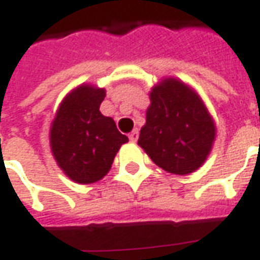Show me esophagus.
Segmentation results:
<instances>
[{"mask_svg":"<svg viewBox=\"0 0 260 260\" xmlns=\"http://www.w3.org/2000/svg\"><path fill=\"white\" fill-rule=\"evenodd\" d=\"M128 139H130V141L136 143V141H137V139H139V130H137V128H136V130H133L132 133L128 134Z\"/></svg>","mask_w":260,"mask_h":260,"instance_id":"obj_1","label":"esophagus"}]
</instances>
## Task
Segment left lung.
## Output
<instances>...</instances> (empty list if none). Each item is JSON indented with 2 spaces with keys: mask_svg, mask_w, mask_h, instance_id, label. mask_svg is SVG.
<instances>
[{
  "mask_svg": "<svg viewBox=\"0 0 260 260\" xmlns=\"http://www.w3.org/2000/svg\"><path fill=\"white\" fill-rule=\"evenodd\" d=\"M139 146L167 173H194L207 160L216 128L201 98L181 80L167 78L154 86Z\"/></svg>",
  "mask_w": 260,
  "mask_h": 260,
  "instance_id": "8db88e82",
  "label": "left lung"
}]
</instances>
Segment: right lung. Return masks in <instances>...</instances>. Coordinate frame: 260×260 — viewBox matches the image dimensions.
Segmentation results:
<instances>
[{"label":"right lung","mask_w":260,"mask_h":260,"mask_svg":"<svg viewBox=\"0 0 260 260\" xmlns=\"http://www.w3.org/2000/svg\"><path fill=\"white\" fill-rule=\"evenodd\" d=\"M105 96V89L80 85L63 99L52 121V154L62 171L78 184L102 180L121 144L128 141L114 120L100 113Z\"/></svg>","instance_id":"1"}]
</instances>
